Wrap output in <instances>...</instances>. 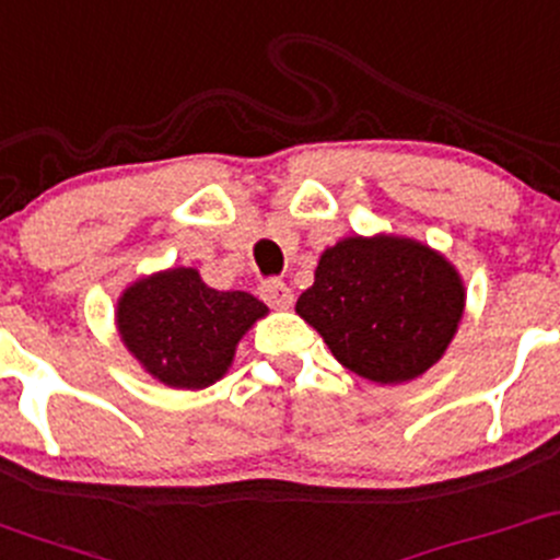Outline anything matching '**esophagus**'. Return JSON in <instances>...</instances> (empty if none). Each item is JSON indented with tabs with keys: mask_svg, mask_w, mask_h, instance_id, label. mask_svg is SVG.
Returning a JSON list of instances; mask_svg holds the SVG:
<instances>
[{
	"mask_svg": "<svg viewBox=\"0 0 560 560\" xmlns=\"http://www.w3.org/2000/svg\"><path fill=\"white\" fill-rule=\"evenodd\" d=\"M258 293H261L264 302H267L269 306H275V310H288V306L293 304V291L282 280L261 282Z\"/></svg>",
	"mask_w": 560,
	"mask_h": 560,
	"instance_id": "obj_1",
	"label": "esophagus"
}]
</instances>
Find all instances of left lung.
<instances>
[{"mask_svg":"<svg viewBox=\"0 0 560 560\" xmlns=\"http://www.w3.org/2000/svg\"><path fill=\"white\" fill-rule=\"evenodd\" d=\"M296 312L345 369L400 384L443 358L465 312V282L430 245L354 234L323 250Z\"/></svg>","mask_w":560,"mask_h":560,"instance_id":"8db88e82","label":"left lung"}]
</instances>
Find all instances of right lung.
<instances>
[{
    "label": "right lung",
    "mask_w": 560,
    "mask_h": 560,
    "mask_svg": "<svg viewBox=\"0 0 560 560\" xmlns=\"http://www.w3.org/2000/svg\"><path fill=\"white\" fill-rule=\"evenodd\" d=\"M267 304L245 291H215L191 267L136 280L117 302L122 345L147 374L176 389H202L230 371L237 341Z\"/></svg>",
    "instance_id": "obj_1"
}]
</instances>
